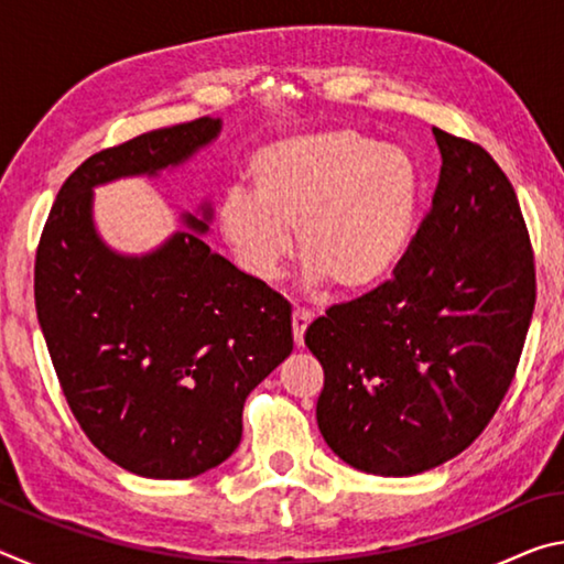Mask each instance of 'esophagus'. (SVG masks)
I'll return each mask as SVG.
<instances>
[{"label":"esophagus","mask_w":564,"mask_h":564,"mask_svg":"<svg viewBox=\"0 0 564 564\" xmlns=\"http://www.w3.org/2000/svg\"><path fill=\"white\" fill-rule=\"evenodd\" d=\"M311 323V313L303 311V308H295L293 316H291V326H293V340H295V348H303V333L308 328Z\"/></svg>","instance_id":"obj_1"}]
</instances>
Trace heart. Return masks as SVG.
Masks as SVG:
<instances>
[{"instance_id": "b5f03b06", "label": "heart", "mask_w": 564, "mask_h": 564, "mask_svg": "<svg viewBox=\"0 0 564 564\" xmlns=\"http://www.w3.org/2000/svg\"><path fill=\"white\" fill-rule=\"evenodd\" d=\"M253 194L231 188L218 226L256 279H271L291 253L308 275L340 293L378 285L410 241L420 202L413 156L358 129L281 139L251 161Z\"/></svg>"}]
</instances>
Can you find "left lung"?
<instances>
[{
  "label": "left lung",
  "instance_id": "obj_1",
  "mask_svg": "<svg viewBox=\"0 0 564 564\" xmlns=\"http://www.w3.org/2000/svg\"><path fill=\"white\" fill-rule=\"evenodd\" d=\"M433 133L441 178L393 279L305 330L326 376L321 435L340 460L386 477L443 465L488 427L538 293L510 178L475 141Z\"/></svg>",
  "mask_w": 564,
  "mask_h": 564
}]
</instances>
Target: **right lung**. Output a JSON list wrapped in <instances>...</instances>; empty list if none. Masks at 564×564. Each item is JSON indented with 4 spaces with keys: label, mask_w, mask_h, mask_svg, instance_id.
Segmentation results:
<instances>
[{
    "label": "right lung",
    "mask_w": 564,
    "mask_h": 564,
    "mask_svg": "<svg viewBox=\"0 0 564 564\" xmlns=\"http://www.w3.org/2000/svg\"><path fill=\"white\" fill-rule=\"evenodd\" d=\"M202 117L89 156L64 181L36 246V318L76 423L123 470L184 480L241 443L243 403L293 350L291 305L194 231L119 256L94 231L91 188L154 176L214 141ZM204 221L186 216L198 234Z\"/></svg>",
    "instance_id": "1"
}]
</instances>
